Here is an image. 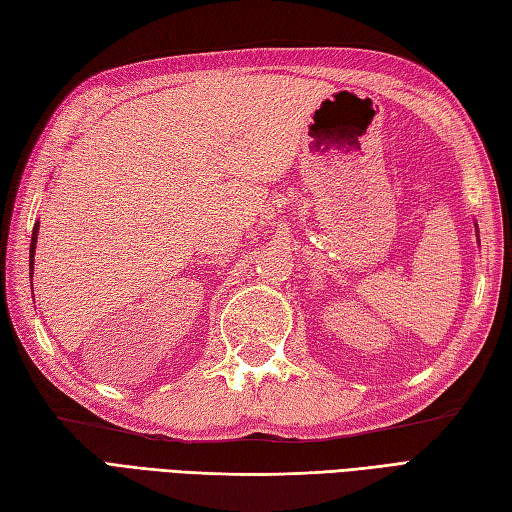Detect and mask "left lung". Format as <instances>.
Returning <instances> with one entry per match:
<instances>
[{
	"label": "left lung",
	"mask_w": 512,
	"mask_h": 512,
	"mask_svg": "<svg viewBox=\"0 0 512 512\" xmlns=\"http://www.w3.org/2000/svg\"><path fill=\"white\" fill-rule=\"evenodd\" d=\"M475 228H477V224H475ZM475 233H480V231H475ZM477 237H480V235H477Z\"/></svg>",
	"instance_id": "1"
}]
</instances>
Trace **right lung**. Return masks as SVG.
<instances>
[{"instance_id":"obj_1","label":"right lung","mask_w":512,"mask_h":512,"mask_svg":"<svg viewBox=\"0 0 512 512\" xmlns=\"http://www.w3.org/2000/svg\"><path fill=\"white\" fill-rule=\"evenodd\" d=\"M37 233H39V222H35V228H32V239H30V286H32V268H35V248H37Z\"/></svg>"}]
</instances>
